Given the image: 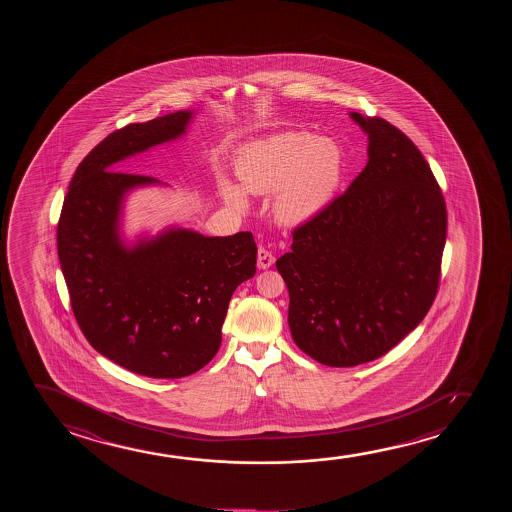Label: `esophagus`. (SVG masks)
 Wrapping results in <instances>:
<instances>
[{
	"label": "esophagus",
	"mask_w": 512,
	"mask_h": 512,
	"mask_svg": "<svg viewBox=\"0 0 512 512\" xmlns=\"http://www.w3.org/2000/svg\"><path fill=\"white\" fill-rule=\"evenodd\" d=\"M273 264V253L266 250V248H259V252H257V266H259V269H269Z\"/></svg>",
	"instance_id": "esophagus-1"
}]
</instances>
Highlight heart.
Segmentation results:
<instances>
[{"instance_id":"obj_1","label":"heart","mask_w":512,"mask_h":512,"mask_svg":"<svg viewBox=\"0 0 512 512\" xmlns=\"http://www.w3.org/2000/svg\"><path fill=\"white\" fill-rule=\"evenodd\" d=\"M344 171L343 145L309 131H287L253 141L236 159L239 186L253 196L273 192L274 218L294 227L318 217L336 199ZM241 189L224 176L218 182L220 196L234 210L246 208Z\"/></svg>"}]
</instances>
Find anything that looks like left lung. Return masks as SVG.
Wrapping results in <instances>:
<instances>
[{
	"mask_svg": "<svg viewBox=\"0 0 512 512\" xmlns=\"http://www.w3.org/2000/svg\"><path fill=\"white\" fill-rule=\"evenodd\" d=\"M369 161L276 260L295 344L329 367L392 350L420 325L441 276L448 215L425 157L397 127L350 113Z\"/></svg>",
	"mask_w": 512,
	"mask_h": 512,
	"instance_id": "1",
	"label": "left lung"
}]
</instances>
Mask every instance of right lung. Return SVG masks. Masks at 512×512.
<instances>
[{
	"label": "right lung",
	"instance_id": "add662e5",
	"mask_svg": "<svg viewBox=\"0 0 512 512\" xmlns=\"http://www.w3.org/2000/svg\"><path fill=\"white\" fill-rule=\"evenodd\" d=\"M194 110L129 124L80 162L57 224L71 308L94 350L127 371L190 376L215 357L229 301L257 264L252 232L204 236L169 225L129 243L122 213L133 190L164 185L119 162L187 133Z\"/></svg>",
	"mask_w": 512,
	"mask_h": 512
}]
</instances>
